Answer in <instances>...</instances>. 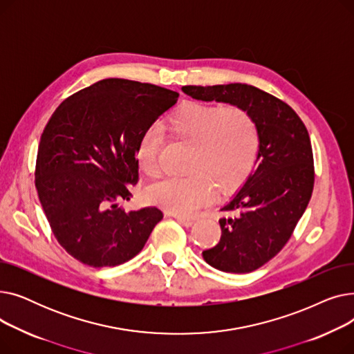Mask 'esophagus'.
I'll list each match as a JSON object with an SVG mask.
<instances>
[{
  "instance_id": "34e87169",
  "label": "esophagus",
  "mask_w": 354,
  "mask_h": 354,
  "mask_svg": "<svg viewBox=\"0 0 354 354\" xmlns=\"http://www.w3.org/2000/svg\"><path fill=\"white\" fill-rule=\"evenodd\" d=\"M175 219L179 222V224L185 225V227H191L195 224V218L191 216H183V215H174Z\"/></svg>"
}]
</instances>
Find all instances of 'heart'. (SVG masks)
<instances>
[{
  "mask_svg": "<svg viewBox=\"0 0 354 354\" xmlns=\"http://www.w3.org/2000/svg\"><path fill=\"white\" fill-rule=\"evenodd\" d=\"M169 133L191 146L188 178L163 179L149 187L147 201L178 215H192L218 195H230L252 174L259 133L252 116L236 106L185 103L166 124ZM160 133L149 129L136 146L138 165L147 176L159 171Z\"/></svg>",
  "mask_w": 354,
  "mask_h": 354,
  "instance_id": "obj_1",
  "label": "heart"
}]
</instances>
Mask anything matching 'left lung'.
<instances>
[{
    "instance_id": "left-lung-1",
    "label": "left lung",
    "mask_w": 354,
    "mask_h": 354,
    "mask_svg": "<svg viewBox=\"0 0 354 354\" xmlns=\"http://www.w3.org/2000/svg\"><path fill=\"white\" fill-rule=\"evenodd\" d=\"M199 102L228 103L252 116L259 133L255 169L221 211L219 243L202 252L224 272H251L283 250L313 192L314 166L308 132L280 99L250 84L183 86Z\"/></svg>"
}]
</instances>
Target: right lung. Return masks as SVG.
<instances>
[{"instance_id": "add662e5", "label": "right lung", "mask_w": 354, "mask_h": 354, "mask_svg": "<svg viewBox=\"0 0 354 354\" xmlns=\"http://www.w3.org/2000/svg\"><path fill=\"white\" fill-rule=\"evenodd\" d=\"M179 95L155 84L104 79L66 99L46 124L35 188L54 236L80 263L100 268L138 255L163 218L124 211L139 179L136 146Z\"/></svg>"}]
</instances>
